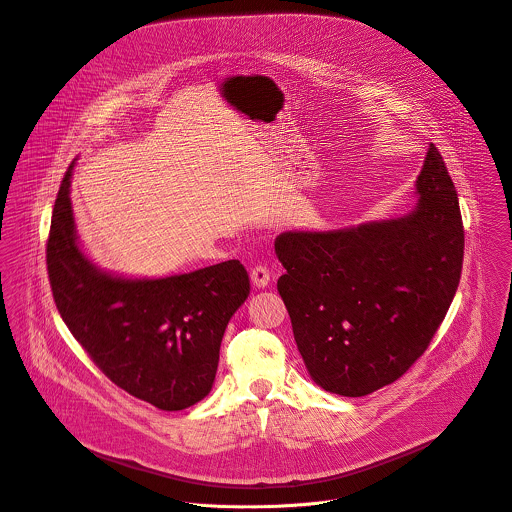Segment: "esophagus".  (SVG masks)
Masks as SVG:
<instances>
[{"mask_svg":"<svg viewBox=\"0 0 512 512\" xmlns=\"http://www.w3.org/2000/svg\"><path fill=\"white\" fill-rule=\"evenodd\" d=\"M250 280L256 288H268L270 286V270L264 264H258L250 272Z\"/></svg>","mask_w":512,"mask_h":512,"instance_id":"1","label":"esophagus"}]
</instances>
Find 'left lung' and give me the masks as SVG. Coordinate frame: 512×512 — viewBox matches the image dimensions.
<instances>
[{
    "label": "left lung",
    "instance_id": "left-lung-1",
    "mask_svg": "<svg viewBox=\"0 0 512 512\" xmlns=\"http://www.w3.org/2000/svg\"><path fill=\"white\" fill-rule=\"evenodd\" d=\"M416 207L339 230H288L278 280L309 376L339 396L398 380L428 349L457 292L463 222L455 185L430 144Z\"/></svg>",
    "mask_w": 512,
    "mask_h": 512
}]
</instances>
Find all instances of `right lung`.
<instances>
[{
  "label": "right lung",
  "instance_id": "1",
  "mask_svg": "<svg viewBox=\"0 0 512 512\" xmlns=\"http://www.w3.org/2000/svg\"><path fill=\"white\" fill-rule=\"evenodd\" d=\"M74 161L51 219L47 272L57 309L116 386L159 410H185L215 382L224 329L250 293L238 260L167 278L100 270L80 248L71 203Z\"/></svg>",
  "mask_w": 512,
  "mask_h": 512
}]
</instances>
